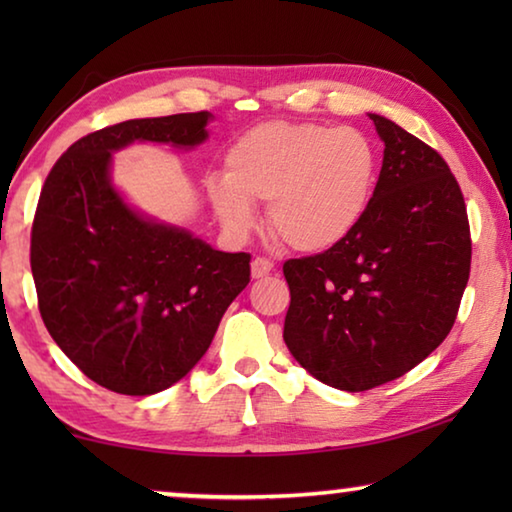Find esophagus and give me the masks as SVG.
<instances>
[{"mask_svg":"<svg viewBox=\"0 0 512 512\" xmlns=\"http://www.w3.org/2000/svg\"><path fill=\"white\" fill-rule=\"evenodd\" d=\"M271 271H273V262H271V259L255 257L253 262H250V275H253L255 280H262V277L271 275Z\"/></svg>","mask_w":512,"mask_h":512,"instance_id":"obj_1","label":"esophagus"}]
</instances>
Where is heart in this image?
<instances>
[{
	"mask_svg": "<svg viewBox=\"0 0 512 512\" xmlns=\"http://www.w3.org/2000/svg\"><path fill=\"white\" fill-rule=\"evenodd\" d=\"M225 178H207L216 219L244 237L268 203L277 237L302 253L343 244L368 214L377 187V149L352 126L266 121L225 151Z\"/></svg>",
	"mask_w": 512,
	"mask_h": 512,
	"instance_id": "1",
	"label": "heart"
}]
</instances>
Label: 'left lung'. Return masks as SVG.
<instances>
[{"label": "left lung", "mask_w": 512, "mask_h": 512, "mask_svg": "<svg viewBox=\"0 0 512 512\" xmlns=\"http://www.w3.org/2000/svg\"><path fill=\"white\" fill-rule=\"evenodd\" d=\"M384 162L370 210L343 244L284 264V343L339 391L402 377L445 341L470 277L465 201L440 155L368 112Z\"/></svg>", "instance_id": "8db88e82"}]
</instances>
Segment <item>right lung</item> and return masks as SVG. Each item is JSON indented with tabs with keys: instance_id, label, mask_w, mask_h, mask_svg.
<instances>
[{
	"instance_id": "add662e5",
	"label": "right lung",
	"mask_w": 512,
	"mask_h": 512,
	"mask_svg": "<svg viewBox=\"0 0 512 512\" xmlns=\"http://www.w3.org/2000/svg\"><path fill=\"white\" fill-rule=\"evenodd\" d=\"M210 119L203 110L101 128L69 146L42 187L31 230L40 316L108 391L142 397L183 379L250 282V255L140 212L112 183V153L135 142L192 151Z\"/></svg>"
}]
</instances>
